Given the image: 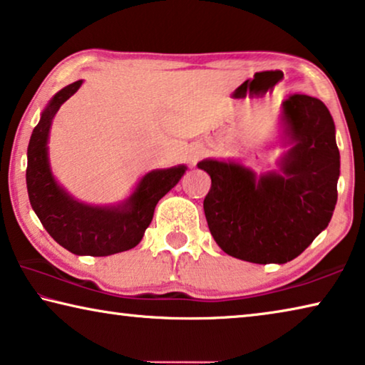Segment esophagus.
Masks as SVG:
<instances>
[{
    "label": "esophagus",
    "instance_id": "obj_1",
    "mask_svg": "<svg viewBox=\"0 0 365 365\" xmlns=\"http://www.w3.org/2000/svg\"><path fill=\"white\" fill-rule=\"evenodd\" d=\"M200 155H201L200 149H195V151H193L192 154H190V162H192V164H195V162L200 159Z\"/></svg>",
    "mask_w": 365,
    "mask_h": 365
}]
</instances>
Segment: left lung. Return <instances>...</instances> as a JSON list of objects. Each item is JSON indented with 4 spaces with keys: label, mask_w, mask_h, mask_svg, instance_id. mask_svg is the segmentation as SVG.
<instances>
[{
    "label": "left lung",
    "mask_w": 365,
    "mask_h": 365,
    "mask_svg": "<svg viewBox=\"0 0 365 365\" xmlns=\"http://www.w3.org/2000/svg\"><path fill=\"white\" fill-rule=\"evenodd\" d=\"M291 149L281 173L255 172L235 162L201 160L211 177L205 198L207 227L227 255L244 262L287 263L327 229L338 200L339 151L334 121L315 97L282 102Z\"/></svg>",
    "instance_id": "1"
}]
</instances>
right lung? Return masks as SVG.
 I'll return each instance as SVG.
<instances>
[{
    "label": "right lung",
    "mask_w": 365,
    "mask_h": 365,
    "mask_svg": "<svg viewBox=\"0 0 365 365\" xmlns=\"http://www.w3.org/2000/svg\"><path fill=\"white\" fill-rule=\"evenodd\" d=\"M81 84L83 79L56 92L32 131L27 148V193L32 210L55 242L74 255L107 257L140 244L158 201L175 187L187 167L146 173L118 206H91L73 200L51 175L47 143L51 120Z\"/></svg>",
    "instance_id": "right-lung-1"
}]
</instances>
